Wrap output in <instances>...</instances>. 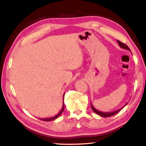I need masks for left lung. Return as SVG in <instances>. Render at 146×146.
<instances>
[{
	"label": "left lung",
	"instance_id": "1",
	"mask_svg": "<svg viewBox=\"0 0 146 146\" xmlns=\"http://www.w3.org/2000/svg\"><path fill=\"white\" fill-rule=\"evenodd\" d=\"M117 42H118V44H119L120 48H123V49H127V50L131 51V50H130L128 46H127L125 44H124V43H123V42H122L118 41V40H117ZM127 104H128V103H127V104L124 105V106L122 107V108H119V110H115V111H110V112H103V111H99V110H98L97 109H96V108H95L94 106H93L92 104H91V108H92V110L94 111V112H95L97 114H98V115H100V116H101V117H108L113 116V115H114L117 114L120 110H122V108L125 106V105H127Z\"/></svg>",
	"mask_w": 146,
	"mask_h": 146
}]
</instances>
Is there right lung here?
Returning <instances> with one entry per match:
<instances>
[{
	"mask_svg": "<svg viewBox=\"0 0 146 146\" xmlns=\"http://www.w3.org/2000/svg\"><path fill=\"white\" fill-rule=\"evenodd\" d=\"M64 95H63V107H62V108H61V110H60V112H59L57 115H56L55 116H54V117H49V118H43V119H39L40 120H44V121H52V120H55V119H56L57 118H58L59 117H60V115L63 113V110H64Z\"/></svg>",
	"mask_w": 146,
	"mask_h": 146,
	"instance_id": "add662e5",
	"label": "right lung"
}]
</instances>
